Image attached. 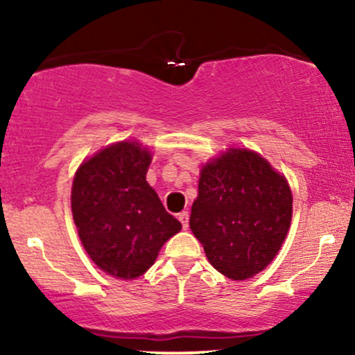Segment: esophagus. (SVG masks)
Wrapping results in <instances>:
<instances>
[{"label":"esophagus","instance_id":"obj_1","mask_svg":"<svg viewBox=\"0 0 355 355\" xmlns=\"http://www.w3.org/2000/svg\"><path fill=\"white\" fill-rule=\"evenodd\" d=\"M189 211H180V214H178V220H180L182 222V227L183 229H189Z\"/></svg>","mask_w":355,"mask_h":355}]
</instances>
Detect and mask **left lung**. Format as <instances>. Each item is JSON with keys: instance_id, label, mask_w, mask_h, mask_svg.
Returning a JSON list of instances; mask_svg holds the SVG:
<instances>
[{"instance_id": "left-lung-1", "label": "left lung", "mask_w": 355, "mask_h": 355, "mask_svg": "<svg viewBox=\"0 0 355 355\" xmlns=\"http://www.w3.org/2000/svg\"><path fill=\"white\" fill-rule=\"evenodd\" d=\"M291 220L288 183L260 155L230 148L202 168L190 229L220 274L245 280L263 270Z\"/></svg>"}]
</instances>
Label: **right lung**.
<instances>
[{"label":"right lung","mask_w":355,"mask_h":355,"mask_svg":"<svg viewBox=\"0 0 355 355\" xmlns=\"http://www.w3.org/2000/svg\"><path fill=\"white\" fill-rule=\"evenodd\" d=\"M152 155L120 141L81 164L71 189V211L85 250L101 270L135 279L182 223L146 183Z\"/></svg>","instance_id":"1"}]
</instances>
